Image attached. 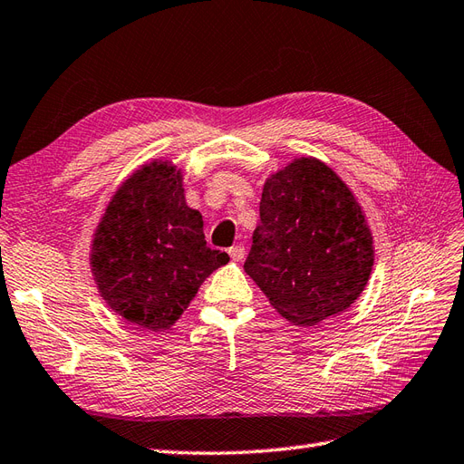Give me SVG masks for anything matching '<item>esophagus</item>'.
Masks as SVG:
<instances>
[{
  "label": "esophagus",
  "instance_id": "esophagus-1",
  "mask_svg": "<svg viewBox=\"0 0 464 464\" xmlns=\"http://www.w3.org/2000/svg\"><path fill=\"white\" fill-rule=\"evenodd\" d=\"M228 254H230V257L234 259V262H242V259L246 257V247L242 244L232 246L230 250H228Z\"/></svg>",
  "mask_w": 464,
  "mask_h": 464
}]
</instances>
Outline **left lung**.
Wrapping results in <instances>:
<instances>
[{
    "label": "left lung",
    "instance_id": "1",
    "mask_svg": "<svg viewBox=\"0 0 464 464\" xmlns=\"http://www.w3.org/2000/svg\"><path fill=\"white\" fill-rule=\"evenodd\" d=\"M246 274L281 317L313 326L343 313L364 291L374 246L353 190L314 157L271 175Z\"/></svg>",
    "mask_w": 464,
    "mask_h": 464
}]
</instances>
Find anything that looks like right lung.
<instances>
[{
  "label": "right lung",
  "mask_w": 464,
  "mask_h": 464,
  "mask_svg": "<svg viewBox=\"0 0 464 464\" xmlns=\"http://www.w3.org/2000/svg\"><path fill=\"white\" fill-rule=\"evenodd\" d=\"M228 262V254L207 246L180 169L163 160L123 180L90 250L100 297L121 319L155 333L175 324L202 281Z\"/></svg>",
  "instance_id": "right-lung-1"
}]
</instances>
